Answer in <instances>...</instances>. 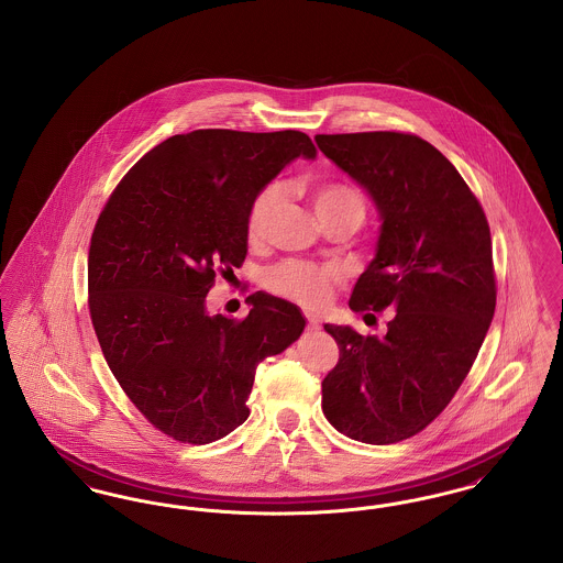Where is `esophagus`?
Listing matches in <instances>:
<instances>
[{
    "label": "esophagus",
    "mask_w": 563,
    "mask_h": 563,
    "mask_svg": "<svg viewBox=\"0 0 563 563\" xmlns=\"http://www.w3.org/2000/svg\"><path fill=\"white\" fill-rule=\"evenodd\" d=\"M308 319V329H321V321L317 319V317H312V314H308L306 317Z\"/></svg>",
    "instance_id": "obj_1"
}]
</instances>
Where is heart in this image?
<instances>
[{
    "mask_svg": "<svg viewBox=\"0 0 563 563\" xmlns=\"http://www.w3.org/2000/svg\"><path fill=\"white\" fill-rule=\"evenodd\" d=\"M283 198L280 184H269L262 189L246 217V239L249 242H260L268 234L272 217L276 213ZM312 207L319 221L331 219H352L361 225L365 217V200L361 191L349 184H324L312 191ZM264 283L269 291L283 295L303 308H321L327 303L331 287L335 283V272L331 268H322L310 262H297L287 260L283 264H276L266 269Z\"/></svg>",
    "mask_w": 563,
    "mask_h": 563,
    "instance_id": "obj_1",
    "label": "heart"
}]
</instances>
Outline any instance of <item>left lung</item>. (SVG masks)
I'll return each instance as SVG.
<instances>
[{"mask_svg": "<svg viewBox=\"0 0 563 563\" xmlns=\"http://www.w3.org/2000/svg\"><path fill=\"white\" fill-rule=\"evenodd\" d=\"M314 141L382 221L350 308L397 312L384 338L324 324L340 361L322 379V413L354 441L397 443L448 407L482 349L496 308L489 225L454 164L416 134Z\"/></svg>", "mask_w": 563, "mask_h": 563, "instance_id": "8db88e82", "label": "left lung"}]
</instances>
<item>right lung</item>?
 <instances>
[{"label": "right lung", "instance_id": "right-lung-1", "mask_svg": "<svg viewBox=\"0 0 563 563\" xmlns=\"http://www.w3.org/2000/svg\"><path fill=\"white\" fill-rule=\"evenodd\" d=\"M317 147L299 131L175 134L109 196L88 251V306L109 369L175 441L205 445L249 418L255 369L301 335V310L249 295V317L211 314L217 272L246 255L255 196Z\"/></svg>", "mask_w": 563, "mask_h": 563}]
</instances>
